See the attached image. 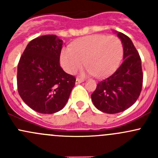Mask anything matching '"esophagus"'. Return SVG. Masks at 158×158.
I'll use <instances>...</instances> for the list:
<instances>
[{"label":"esophagus","instance_id":"esophagus-1","mask_svg":"<svg viewBox=\"0 0 158 158\" xmlns=\"http://www.w3.org/2000/svg\"><path fill=\"white\" fill-rule=\"evenodd\" d=\"M84 81L83 79H81V78H76V84H79V83H81V82H82Z\"/></svg>","mask_w":158,"mask_h":158}]
</instances>
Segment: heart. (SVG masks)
I'll use <instances>...</instances> for the list:
<instances>
[{"mask_svg":"<svg viewBox=\"0 0 158 158\" xmlns=\"http://www.w3.org/2000/svg\"><path fill=\"white\" fill-rule=\"evenodd\" d=\"M122 56L123 45L117 36L95 34L76 41L72 47L62 49L60 63L68 73H74L84 60L86 71L101 78L118 67Z\"/></svg>","mask_w":158,"mask_h":158,"instance_id":"obj_1","label":"heart"}]
</instances>
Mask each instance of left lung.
Masks as SVG:
<instances>
[{
	"mask_svg": "<svg viewBox=\"0 0 158 158\" xmlns=\"http://www.w3.org/2000/svg\"><path fill=\"white\" fill-rule=\"evenodd\" d=\"M116 33L123 45V62L112 75L98 82L91 95L94 106L108 114L121 112L131 107L142 89L141 57L128 36Z\"/></svg>",
	"mask_w": 158,
	"mask_h": 158,
	"instance_id": "left-lung-1",
	"label": "left lung"
}]
</instances>
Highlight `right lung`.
Returning a JSON list of instances; mask_svg holds the SVG:
<instances>
[{"mask_svg": "<svg viewBox=\"0 0 158 158\" xmlns=\"http://www.w3.org/2000/svg\"><path fill=\"white\" fill-rule=\"evenodd\" d=\"M63 40L45 35L31 40L17 66V89L23 101L34 111L53 114L63 109L76 78L60 66Z\"/></svg>", "mask_w": 158, "mask_h": 158, "instance_id": "add662e5", "label": "right lung"}]
</instances>
